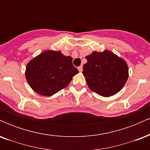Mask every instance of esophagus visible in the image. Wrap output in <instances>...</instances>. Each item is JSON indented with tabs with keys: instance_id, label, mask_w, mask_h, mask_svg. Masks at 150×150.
<instances>
[{
	"instance_id": "34e87169",
	"label": "esophagus",
	"mask_w": 150,
	"mask_h": 150,
	"mask_svg": "<svg viewBox=\"0 0 150 150\" xmlns=\"http://www.w3.org/2000/svg\"><path fill=\"white\" fill-rule=\"evenodd\" d=\"M77 69H78L79 72H80V73H82V70H83V69H82V65H80V66H79L78 68H77Z\"/></svg>"
}]
</instances>
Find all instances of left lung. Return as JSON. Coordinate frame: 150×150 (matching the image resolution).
<instances>
[{"label":"left lung","mask_w":150,"mask_h":150,"mask_svg":"<svg viewBox=\"0 0 150 150\" xmlns=\"http://www.w3.org/2000/svg\"><path fill=\"white\" fill-rule=\"evenodd\" d=\"M82 74L91 90L102 97H111L123 88L128 77L126 62L111 51H94L86 56Z\"/></svg>","instance_id":"1"}]
</instances>
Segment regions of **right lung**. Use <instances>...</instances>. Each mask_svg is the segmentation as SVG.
I'll return each mask as SVG.
<instances>
[{
	"instance_id": "1",
	"label": "right lung",
	"mask_w": 150,
	"mask_h": 150,
	"mask_svg": "<svg viewBox=\"0 0 150 150\" xmlns=\"http://www.w3.org/2000/svg\"><path fill=\"white\" fill-rule=\"evenodd\" d=\"M77 73L72 57L61 51H46L29 62L25 76L34 92L49 97L67 87Z\"/></svg>"
}]
</instances>
